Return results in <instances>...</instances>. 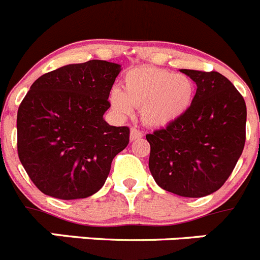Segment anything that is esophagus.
<instances>
[{"label":"esophagus","mask_w":260,"mask_h":260,"mask_svg":"<svg viewBox=\"0 0 260 260\" xmlns=\"http://www.w3.org/2000/svg\"><path fill=\"white\" fill-rule=\"evenodd\" d=\"M142 136H144V133H142L141 131L138 129V128L133 127L132 129H131V141H135V140H138V138H141Z\"/></svg>","instance_id":"1"}]
</instances>
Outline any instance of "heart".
<instances>
[{
    "mask_svg": "<svg viewBox=\"0 0 260 260\" xmlns=\"http://www.w3.org/2000/svg\"><path fill=\"white\" fill-rule=\"evenodd\" d=\"M195 84L186 74H174L156 67H138L125 73L123 91L113 88L109 94L111 109L119 116L141 108V118L151 127H166L190 109Z\"/></svg>",
    "mask_w": 260,
    "mask_h": 260,
    "instance_id": "b5f03b06",
    "label": "heart"
}]
</instances>
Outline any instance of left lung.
<instances>
[{
	"label": "left lung",
	"instance_id": "1",
	"mask_svg": "<svg viewBox=\"0 0 260 260\" xmlns=\"http://www.w3.org/2000/svg\"><path fill=\"white\" fill-rule=\"evenodd\" d=\"M198 89L190 109L146 135L149 168L163 190L185 198L215 192L231 176L246 140V105L218 72L181 69Z\"/></svg>",
	"mask_w": 260,
	"mask_h": 260
}]
</instances>
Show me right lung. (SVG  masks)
Wrapping results in <instances>:
<instances>
[{
    "label": "right lung",
    "mask_w": 260,
    "mask_h": 260,
    "mask_svg": "<svg viewBox=\"0 0 260 260\" xmlns=\"http://www.w3.org/2000/svg\"><path fill=\"white\" fill-rule=\"evenodd\" d=\"M120 65L69 64L41 75L18 110V155L45 195L84 199L105 183L111 161L129 142V128L104 120Z\"/></svg>",
    "instance_id": "add662e5"
}]
</instances>
